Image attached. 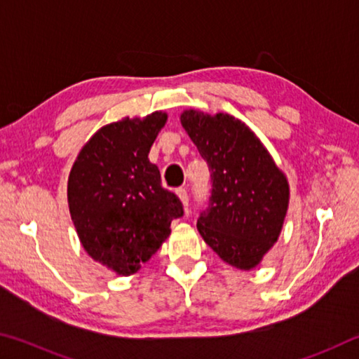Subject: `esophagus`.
Listing matches in <instances>:
<instances>
[{
    "mask_svg": "<svg viewBox=\"0 0 359 359\" xmlns=\"http://www.w3.org/2000/svg\"><path fill=\"white\" fill-rule=\"evenodd\" d=\"M175 193H177V196L180 198L182 204H184L185 210L188 212V204H190V198H188V193H187V190H185V188H177V190H175Z\"/></svg>",
    "mask_w": 359,
    "mask_h": 359,
    "instance_id": "34e87169",
    "label": "esophagus"
}]
</instances>
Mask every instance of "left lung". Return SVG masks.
Here are the masks:
<instances>
[{
  "label": "left lung",
  "instance_id": "left-lung-1",
  "mask_svg": "<svg viewBox=\"0 0 359 359\" xmlns=\"http://www.w3.org/2000/svg\"><path fill=\"white\" fill-rule=\"evenodd\" d=\"M182 126L210 171L199 234L228 264L252 269L280 234L288 182L255 133L233 115L187 111Z\"/></svg>",
  "mask_w": 359,
  "mask_h": 359
}]
</instances>
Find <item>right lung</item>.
<instances>
[{
    "label": "right lung",
    "mask_w": 359,
    "mask_h": 359,
    "mask_svg": "<svg viewBox=\"0 0 359 359\" xmlns=\"http://www.w3.org/2000/svg\"><path fill=\"white\" fill-rule=\"evenodd\" d=\"M166 114L106 125L83 145L68 180L71 218L90 257L118 276L147 263L184 217L177 194L161 187L149 151Z\"/></svg>",
    "instance_id": "right-lung-1"
}]
</instances>
